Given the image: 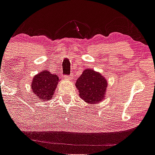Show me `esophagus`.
Listing matches in <instances>:
<instances>
[{
    "mask_svg": "<svg viewBox=\"0 0 155 155\" xmlns=\"http://www.w3.org/2000/svg\"><path fill=\"white\" fill-rule=\"evenodd\" d=\"M64 78L66 80H70V79H71V76H69V75H65Z\"/></svg>",
    "mask_w": 155,
    "mask_h": 155,
    "instance_id": "34e87169",
    "label": "esophagus"
}]
</instances>
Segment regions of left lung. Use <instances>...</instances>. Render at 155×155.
Listing matches in <instances>:
<instances>
[{"instance_id":"obj_1","label":"left lung","mask_w":155,"mask_h":155,"mask_svg":"<svg viewBox=\"0 0 155 155\" xmlns=\"http://www.w3.org/2000/svg\"><path fill=\"white\" fill-rule=\"evenodd\" d=\"M76 86L83 101L88 104H96L105 97L107 81L101 73L87 69L77 79Z\"/></svg>"}]
</instances>
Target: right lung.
<instances>
[{
	"label": "right lung",
	"mask_w": 155,
	"mask_h": 155,
	"mask_svg": "<svg viewBox=\"0 0 155 155\" xmlns=\"http://www.w3.org/2000/svg\"><path fill=\"white\" fill-rule=\"evenodd\" d=\"M58 76L51 74L47 70L40 72L34 76L31 87L39 99L48 101L53 97L58 82Z\"/></svg>",
	"instance_id": "1"
}]
</instances>
